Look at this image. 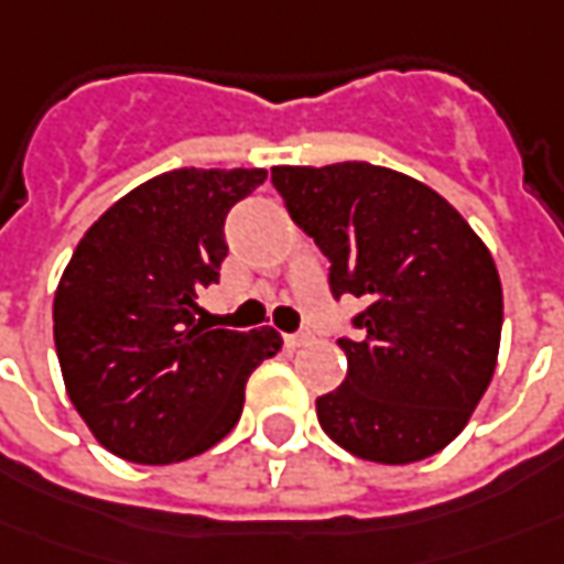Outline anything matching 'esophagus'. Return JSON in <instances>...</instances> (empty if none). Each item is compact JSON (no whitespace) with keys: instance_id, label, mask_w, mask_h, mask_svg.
<instances>
[{"instance_id":"obj_1","label":"esophagus","mask_w":564,"mask_h":564,"mask_svg":"<svg viewBox=\"0 0 564 564\" xmlns=\"http://www.w3.org/2000/svg\"><path fill=\"white\" fill-rule=\"evenodd\" d=\"M310 340H313V334L310 332L285 334V344H289V347H304V344H310Z\"/></svg>"}]
</instances>
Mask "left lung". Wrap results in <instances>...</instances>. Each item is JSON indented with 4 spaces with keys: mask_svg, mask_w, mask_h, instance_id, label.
<instances>
[{
    "mask_svg": "<svg viewBox=\"0 0 564 564\" xmlns=\"http://www.w3.org/2000/svg\"><path fill=\"white\" fill-rule=\"evenodd\" d=\"M291 220L328 258V285L362 297V337H337L344 383L316 399L322 430L375 464H414L467 426L491 383L503 291L491 251L421 181L368 162L275 165Z\"/></svg>",
    "mask_w": 564,
    "mask_h": 564,
    "instance_id": "left-lung-1",
    "label": "left lung"
}]
</instances>
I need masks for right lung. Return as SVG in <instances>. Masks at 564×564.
I'll return each instance as SVG.
<instances>
[{"instance_id":"right-lung-1","label":"right lung","mask_w":564,"mask_h":564,"mask_svg":"<svg viewBox=\"0 0 564 564\" xmlns=\"http://www.w3.org/2000/svg\"><path fill=\"white\" fill-rule=\"evenodd\" d=\"M263 169H174L110 205L76 245L54 294L69 402L131 464H177L230 433L245 383L282 349L273 328L196 319L227 258L224 220Z\"/></svg>"}]
</instances>
